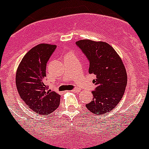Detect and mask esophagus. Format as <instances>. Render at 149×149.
Here are the masks:
<instances>
[{"label":"esophagus","instance_id":"1","mask_svg":"<svg viewBox=\"0 0 149 149\" xmlns=\"http://www.w3.org/2000/svg\"><path fill=\"white\" fill-rule=\"evenodd\" d=\"M71 91H72V92H79L80 90H79L78 88H74V89H72Z\"/></svg>","mask_w":149,"mask_h":149}]
</instances>
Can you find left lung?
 <instances>
[{"mask_svg": "<svg viewBox=\"0 0 149 149\" xmlns=\"http://www.w3.org/2000/svg\"><path fill=\"white\" fill-rule=\"evenodd\" d=\"M77 46L89 61L88 73L96 75L93 100L86 105L90 112L103 114L114 109L123 96L127 74L122 59L114 48L103 41L80 40Z\"/></svg>", "mask_w": 149, "mask_h": 149, "instance_id": "1", "label": "left lung"}]
</instances>
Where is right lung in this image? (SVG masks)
I'll list each match as a JSON object with an SVG mask.
<instances>
[{"instance_id": "right-lung-1", "label": "right lung", "mask_w": 149, "mask_h": 149, "mask_svg": "<svg viewBox=\"0 0 149 149\" xmlns=\"http://www.w3.org/2000/svg\"><path fill=\"white\" fill-rule=\"evenodd\" d=\"M55 45L40 43L25 54L16 72L17 91L29 109L47 115L58 109L61 96L44 84L48 61Z\"/></svg>"}]
</instances>
